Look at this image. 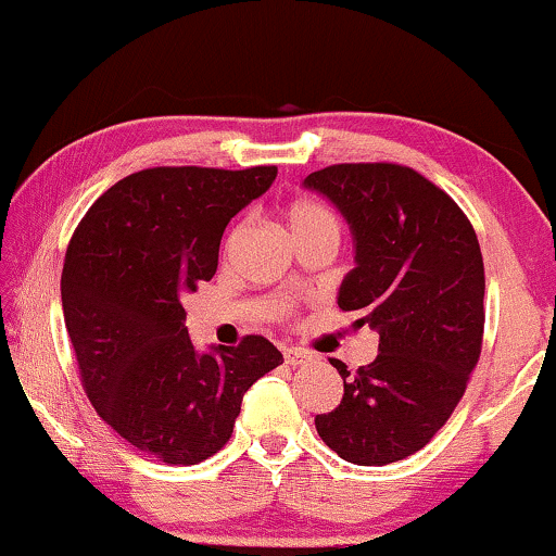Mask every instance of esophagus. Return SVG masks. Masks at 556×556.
<instances>
[{
	"label": "esophagus",
	"instance_id": "obj_1",
	"mask_svg": "<svg viewBox=\"0 0 556 556\" xmlns=\"http://www.w3.org/2000/svg\"><path fill=\"white\" fill-rule=\"evenodd\" d=\"M283 359H286V364H291V367H301V364L311 362V354L301 352V349H286Z\"/></svg>",
	"mask_w": 556,
	"mask_h": 556
}]
</instances>
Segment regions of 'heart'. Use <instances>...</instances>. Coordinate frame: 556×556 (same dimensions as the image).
Returning <instances> with one entry per match:
<instances>
[{
  "label": "heart",
  "instance_id": "obj_1",
  "mask_svg": "<svg viewBox=\"0 0 556 556\" xmlns=\"http://www.w3.org/2000/svg\"><path fill=\"white\" fill-rule=\"evenodd\" d=\"M321 219H331V215L314 202H295L293 207L288 210V225H291V232L299 230L303 225L321 223Z\"/></svg>",
  "mask_w": 556,
  "mask_h": 556
}]
</instances>
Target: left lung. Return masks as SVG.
Instances as JSON below:
<instances>
[{
	"label": "left lung",
	"instance_id": "1",
	"mask_svg": "<svg viewBox=\"0 0 556 556\" xmlns=\"http://www.w3.org/2000/svg\"><path fill=\"white\" fill-rule=\"evenodd\" d=\"M303 187L324 194L354 238L339 308L379 333L377 359L344 379L316 430L339 458L387 466L425 447L453 415L483 341V257L473 225L409 166L333 164Z\"/></svg>",
	"mask_w": 556,
	"mask_h": 556
}]
</instances>
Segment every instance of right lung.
Wrapping results in <instances>:
<instances>
[{"label":"right lung","mask_w":556,"mask_h":556,"mask_svg":"<svg viewBox=\"0 0 556 556\" xmlns=\"http://www.w3.org/2000/svg\"><path fill=\"white\" fill-rule=\"evenodd\" d=\"M276 166H156L121 179L80 219L65 253L63 314L96 413L136 451L194 466L232 435L242 394L283 354L263 337L200 354L181 299L217 270L230 219Z\"/></svg>","instance_id":"1"}]
</instances>
